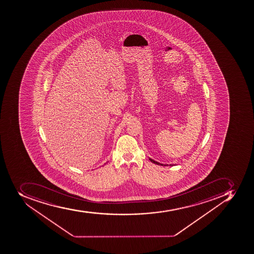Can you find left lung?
Returning <instances> with one entry per match:
<instances>
[{"label":"left lung","mask_w":254,"mask_h":254,"mask_svg":"<svg viewBox=\"0 0 254 254\" xmlns=\"http://www.w3.org/2000/svg\"><path fill=\"white\" fill-rule=\"evenodd\" d=\"M149 160H150L151 162H153V163L157 164V165H164L163 164L159 163V162H157V161H155L154 160H153V159L149 158ZM172 166V165H170Z\"/></svg>","instance_id":"left-lung-1"}]
</instances>
